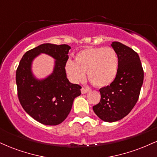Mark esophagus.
Masks as SVG:
<instances>
[{
  "instance_id": "34e87169",
  "label": "esophagus",
  "mask_w": 157,
  "mask_h": 157,
  "mask_svg": "<svg viewBox=\"0 0 157 157\" xmlns=\"http://www.w3.org/2000/svg\"><path fill=\"white\" fill-rule=\"evenodd\" d=\"M89 91V89H85V88H82V89H81V93H82V94H85L87 93Z\"/></svg>"
}]
</instances>
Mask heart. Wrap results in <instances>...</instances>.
Instances as JSON below:
<instances>
[{
    "mask_svg": "<svg viewBox=\"0 0 157 157\" xmlns=\"http://www.w3.org/2000/svg\"><path fill=\"white\" fill-rule=\"evenodd\" d=\"M64 68L68 79L73 82L83 80L86 71L88 79L94 86L105 87L116 79L119 58L111 47H89L77 52L75 61H66Z\"/></svg>",
    "mask_w": 157,
    "mask_h": 157,
    "instance_id": "1",
    "label": "heart"
}]
</instances>
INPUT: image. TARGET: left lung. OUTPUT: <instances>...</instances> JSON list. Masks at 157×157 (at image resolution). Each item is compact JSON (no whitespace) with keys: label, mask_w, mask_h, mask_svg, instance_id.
<instances>
[{"label":"left lung","mask_w":157,"mask_h":157,"mask_svg":"<svg viewBox=\"0 0 157 157\" xmlns=\"http://www.w3.org/2000/svg\"><path fill=\"white\" fill-rule=\"evenodd\" d=\"M119 58L118 73L110 86L100 89L101 99L93 110L102 121L113 122L127 116L137 102L144 79L138 54L114 41L111 45Z\"/></svg>","instance_id":"obj_1"}]
</instances>
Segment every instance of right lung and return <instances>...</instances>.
<instances>
[{
    "label": "right lung",
    "instance_id": "obj_1",
    "mask_svg": "<svg viewBox=\"0 0 157 157\" xmlns=\"http://www.w3.org/2000/svg\"><path fill=\"white\" fill-rule=\"evenodd\" d=\"M71 48L66 44H41L26 52L16 71L17 95L23 109L37 122L57 125L66 120L74 100L81 94V86L69 82L65 63ZM41 53L55 59L53 71L44 79H37L32 72V62Z\"/></svg>",
    "mask_w": 157,
    "mask_h": 157
}]
</instances>
